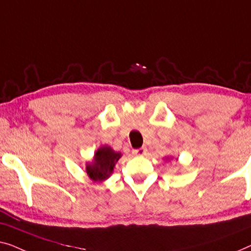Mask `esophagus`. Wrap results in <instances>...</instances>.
Returning a JSON list of instances; mask_svg holds the SVG:
<instances>
[{"instance_id": "34e87169", "label": "esophagus", "mask_w": 251, "mask_h": 251, "mask_svg": "<svg viewBox=\"0 0 251 251\" xmlns=\"http://www.w3.org/2000/svg\"><path fill=\"white\" fill-rule=\"evenodd\" d=\"M132 153L134 154V156H137V157L144 156V154L147 153V148H140V149H134L132 151Z\"/></svg>"}]
</instances>
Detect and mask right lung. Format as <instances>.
I'll return each instance as SVG.
<instances>
[{"instance_id":"obj_1","label":"right lung","mask_w":251,"mask_h":251,"mask_svg":"<svg viewBox=\"0 0 251 251\" xmlns=\"http://www.w3.org/2000/svg\"><path fill=\"white\" fill-rule=\"evenodd\" d=\"M121 157L122 153L115 152L110 147H101L94 154V161L86 166L87 175L93 181H103L110 176Z\"/></svg>"}]
</instances>
